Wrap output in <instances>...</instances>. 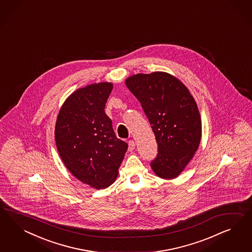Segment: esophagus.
<instances>
[{"instance_id":"1","label":"esophagus","mask_w":252,"mask_h":252,"mask_svg":"<svg viewBox=\"0 0 252 252\" xmlns=\"http://www.w3.org/2000/svg\"><path fill=\"white\" fill-rule=\"evenodd\" d=\"M135 147H136L135 141H134V140H129V141H128V151H129V152L134 151V150H135Z\"/></svg>"}]
</instances>
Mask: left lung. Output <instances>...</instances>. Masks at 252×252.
Segmentation results:
<instances>
[{
	"mask_svg": "<svg viewBox=\"0 0 252 252\" xmlns=\"http://www.w3.org/2000/svg\"><path fill=\"white\" fill-rule=\"evenodd\" d=\"M126 85L138 99L158 144L153 172L163 179L180 175L198 150L201 121L197 103L185 85L165 72L137 74Z\"/></svg>",
	"mask_w": 252,
	"mask_h": 252,
	"instance_id": "1",
	"label": "left lung"
}]
</instances>
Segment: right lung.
I'll list each match as a JSON object with an SVG mask.
<instances>
[{
    "label": "right lung",
    "instance_id": "obj_1",
    "mask_svg": "<svg viewBox=\"0 0 252 252\" xmlns=\"http://www.w3.org/2000/svg\"><path fill=\"white\" fill-rule=\"evenodd\" d=\"M112 90L109 82L78 89L63 102L55 125V143L64 165L96 189L115 182L128 147L115 136L104 112Z\"/></svg>",
    "mask_w": 252,
    "mask_h": 252
}]
</instances>
